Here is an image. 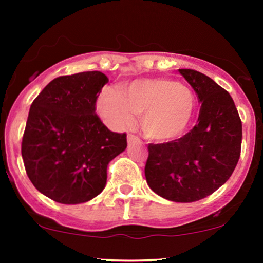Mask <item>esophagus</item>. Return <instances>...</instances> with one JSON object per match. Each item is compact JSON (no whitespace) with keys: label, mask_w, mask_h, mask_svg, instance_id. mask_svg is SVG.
Wrapping results in <instances>:
<instances>
[{"label":"esophagus","mask_w":263,"mask_h":263,"mask_svg":"<svg viewBox=\"0 0 263 263\" xmlns=\"http://www.w3.org/2000/svg\"><path fill=\"white\" fill-rule=\"evenodd\" d=\"M127 142L128 143H140L141 140L138 137H136L135 135H127Z\"/></svg>","instance_id":"34e87169"}]
</instances>
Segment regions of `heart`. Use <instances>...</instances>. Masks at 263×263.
Masks as SVG:
<instances>
[{
    "mask_svg": "<svg viewBox=\"0 0 263 263\" xmlns=\"http://www.w3.org/2000/svg\"><path fill=\"white\" fill-rule=\"evenodd\" d=\"M195 108L197 100L192 89L164 78L135 80L121 91L107 87L96 104L101 119L116 129L129 127L135 115H141L142 131L156 142L182 137L192 125Z\"/></svg>",
    "mask_w": 263,
    "mask_h": 263,
    "instance_id": "1",
    "label": "heart"
}]
</instances>
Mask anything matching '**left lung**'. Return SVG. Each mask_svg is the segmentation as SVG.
<instances>
[{"mask_svg":"<svg viewBox=\"0 0 263 263\" xmlns=\"http://www.w3.org/2000/svg\"><path fill=\"white\" fill-rule=\"evenodd\" d=\"M179 73L201 102L198 125L178 140L148 144L144 176L159 197L192 203L231 177L240 158L242 123L230 93L213 79L192 69Z\"/></svg>","mask_w":263,"mask_h":263,"instance_id":"1","label":"left lung"}]
</instances>
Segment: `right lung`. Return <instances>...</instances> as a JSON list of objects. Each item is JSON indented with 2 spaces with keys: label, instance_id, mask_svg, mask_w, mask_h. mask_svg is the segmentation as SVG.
Segmentation results:
<instances>
[{
  "label": "right lung",
  "instance_id": "add662e5",
  "mask_svg": "<svg viewBox=\"0 0 263 263\" xmlns=\"http://www.w3.org/2000/svg\"><path fill=\"white\" fill-rule=\"evenodd\" d=\"M107 77L84 71L50 81L32 102L22 158L33 185L57 203H86L106 185L107 164L127 147L95 105Z\"/></svg>",
  "mask_w": 263,
  "mask_h": 263
}]
</instances>
